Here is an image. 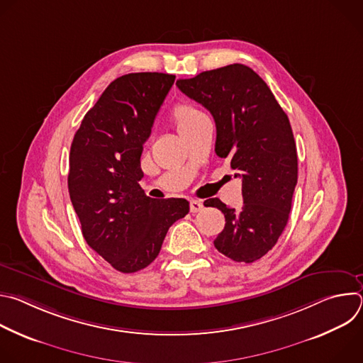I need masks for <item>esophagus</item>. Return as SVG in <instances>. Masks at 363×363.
I'll return each mask as SVG.
<instances>
[{"label":"esophagus","instance_id":"1","mask_svg":"<svg viewBox=\"0 0 363 363\" xmlns=\"http://www.w3.org/2000/svg\"><path fill=\"white\" fill-rule=\"evenodd\" d=\"M202 208H203V203L201 201H198V199H191L189 201L191 213H199Z\"/></svg>","mask_w":363,"mask_h":363}]
</instances>
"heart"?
Returning a JSON list of instances; mask_svg holds the SVG:
<instances>
[{
    "mask_svg": "<svg viewBox=\"0 0 363 363\" xmlns=\"http://www.w3.org/2000/svg\"><path fill=\"white\" fill-rule=\"evenodd\" d=\"M174 121L177 125V129L179 130V133L189 125H192L194 122H196L199 118L205 116L201 111H198L195 106L188 105V103H182V105H178L174 109Z\"/></svg>",
    "mask_w": 363,
    "mask_h": 363,
    "instance_id": "b5f03b06",
    "label": "heart"
}]
</instances>
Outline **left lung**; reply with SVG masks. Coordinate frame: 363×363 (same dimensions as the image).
I'll return each mask as SVG.
<instances>
[{
	"label": "left lung",
	"instance_id": "obj_1",
	"mask_svg": "<svg viewBox=\"0 0 363 363\" xmlns=\"http://www.w3.org/2000/svg\"><path fill=\"white\" fill-rule=\"evenodd\" d=\"M178 89L216 121V153L242 181L244 203L230 208L218 198L225 227L216 248L237 263L267 254L281 235L297 184V150L287 115L266 82L244 65H230L177 80Z\"/></svg>",
	"mask_w": 363,
	"mask_h": 363
}]
</instances>
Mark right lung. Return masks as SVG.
I'll return each instance as SVG.
<instances>
[{
    "mask_svg": "<svg viewBox=\"0 0 363 363\" xmlns=\"http://www.w3.org/2000/svg\"><path fill=\"white\" fill-rule=\"evenodd\" d=\"M174 82L165 73L118 77L72 142L67 184L83 237L121 273L147 267L169 227L189 213L186 199H153L139 185L143 143Z\"/></svg>",
    "mask_w": 363,
    "mask_h": 363,
    "instance_id": "obj_1",
    "label": "right lung"
}]
</instances>
